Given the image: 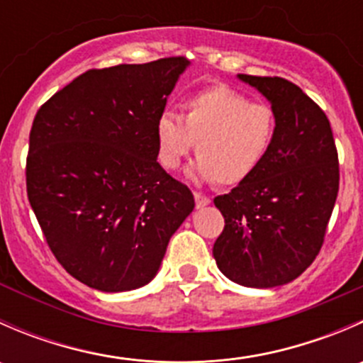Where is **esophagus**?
<instances>
[{
	"label": "esophagus",
	"instance_id": "esophagus-1",
	"mask_svg": "<svg viewBox=\"0 0 363 363\" xmlns=\"http://www.w3.org/2000/svg\"><path fill=\"white\" fill-rule=\"evenodd\" d=\"M195 202H196V207L202 208V207H205V205L211 203V199H208L207 195H202V193L195 191Z\"/></svg>",
	"mask_w": 363,
	"mask_h": 363
}]
</instances>
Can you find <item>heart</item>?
Wrapping results in <instances>:
<instances>
[{
	"instance_id": "b5f03b06",
	"label": "heart",
	"mask_w": 363,
	"mask_h": 363,
	"mask_svg": "<svg viewBox=\"0 0 363 363\" xmlns=\"http://www.w3.org/2000/svg\"><path fill=\"white\" fill-rule=\"evenodd\" d=\"M184 119L164 111L156 123L158 160L177 170L196 144L195 177L221 186L250 179L265 161L276 133L272 108L251 104L228 86L199 91L182 105Z\"/></svg>"
}]
</instances>
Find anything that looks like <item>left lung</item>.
Wrapping results in <instances>:
<instances>
[{"mask_svg": "<svg viewBox=\"0 0 363 363\" xmlns=\"http://www.w3.org/2000/svg\"><path fill=\"white\" fill-rule=\"evenodd\" d=\"M239 79L272 104L276 133L262 167L214 199L225 228L212 255L233 283L274 288L298 277L323 246L339 193L337 147L328 117L294 82Z\"/></svg>", "mask_w": 363, "mask_h": 363, "instance_id": "8db88e82", "label": "left lung"}]
</instances>
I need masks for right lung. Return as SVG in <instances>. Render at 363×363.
I'll list each match as a JSON object with an SVG mask.
<instances>
[{"mask_svg": "<svg viewBox=\"0 0 363 363\" xmlns=\"http://www.w3.org/2000/svg\"><path fill=\"white\" fill-rule=\"evenodd\" d=\"M188 65L163 57L87 69L33 121L29 203L57 262L94 290L147 284L195 207L156 160V123Z\"/></svg>", "mask_w": 363, "mask_h": 363, "instance_id": "right-lung-1", "label": "right lung"}]
</instances>
